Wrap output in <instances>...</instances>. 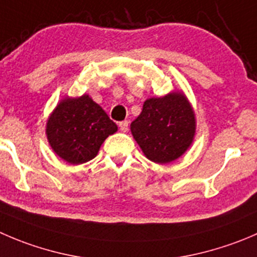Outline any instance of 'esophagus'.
I'll list each match as a JSON object with an SVG mask.
<instances>
[{"instance_id":"1","label":"esophagus","mask_w":257,"mask_h":257,"mask_svg":"<svg viewBox=\"0 0 257 257\" xmlns=\"http://www.w3.org/2000/svg\"><path fill=\"white\" fill-rule=\"evenodd\" d=\"M119 128H120V131L124 132V133H125V132H128V129H129V121H128V120L120 121V123H119Z\"/></svg>"}]
</instances>
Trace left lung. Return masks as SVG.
<instances>
[{
  "instance_id": "obj_1",
  "label": "left lung",
  "mask_w": 257,
  "mask_h": 257,
  "mask_svg": "<svg viewBox=\"0 0 257 257\" xmlns=\"http://www.w3.org/2000/svg\"><path fill=\"white\" fill-rule=\"evenodd\" d=\"M133 138L149 161L174 162L192 146L196 114L183 91H172L144 101L142 113L131 124Z\"/></svg>"
}]
</instances>
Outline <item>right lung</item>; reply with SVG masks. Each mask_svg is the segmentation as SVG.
<instances>
[{
    "mask_svg": "<svg viewBox=\"0 0 257 257\" xmlns=\"http://www.w3.org/2000/svg\"><path fill=\"white\" fill-rule=\"evenodd\" d=\"M118 131L108 114L90 95L61 99L46 121V137L56 156L69 164L95 158L101 144Z\"/></svg>",
    "mask_w": 257,
    "mask_h": 257,
    "instance_id": "1",
    "label": "right lung"
}]
</instances>
